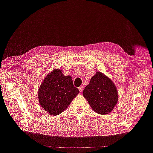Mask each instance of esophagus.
I'll use <instances>...</instances> for the list:
<instances>
[{
	"instance_id": "1",
	"label": "esophagus",
	"mask_w": 153,
	"mask_h": 153,
	"mask_svg": "<svg viewBox=\"0 0 153 153\" xmlns=\"http://www.w3.org/2000/svg\"><path fill=\"white\" fill-rule=\"evenodd\" d=\"M83 86H80V87H79V91L80 92V93H82V91H83Z\"/></svg>"
}]
</instances>
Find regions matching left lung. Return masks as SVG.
<instances>
[{
  "label": "left lung",
  "instance_id": "1",
  "mask_svg": "<svg viewBox=\"0 0 153 153\" xmlns=\"http://www.w3.org/2000/svg\"><path fill=\"white\" fill-rule=\"evenodd\" d=\"M92 109L100 115L111 112L118 101V93L112 80L101 72L97 71L91 79L83 91Z\"/></svg>",
  "mask_w": 153,
  "mask_h": 153
}]
</instances>
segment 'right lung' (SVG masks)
Wrapping results in <instances>:
<instances>
[{"instance_id": "1", "label": "right lung", "mask_w": 153, "mask_h": 153, "mask_svg": "<svg viewBox=\"0 0 153 153\" xmlns=\"http://www.w3.org/2000/svg\"><path fill=\"white\" fill-rule=\"evenodd\" d=\"M79 93L72 77L64 76L61 69H53L41 84L38 96L41 106L50 115L63 112Z\"/></svg>"}]
</instances>
